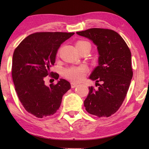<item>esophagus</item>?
I'll list each match as a JSON object with an SVG mask.
<instances>
[{"instance_id": "obj_1", "label": "esophagus", "mask_w": 149, "mask_h": 149, "mask_svg": "<svg viewBox=\"0 0 149 149\" xmlns=\"http://www.w3.org/2000/svg\"><path fill=\"white\" fill-rule=\"evenodd\" d=\"M77 84H75V83H71V87L72 88H75L76 87H77Z\"/></svg>"}]
</instances>
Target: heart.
Here are the masks:
<instances>
[{
    "label": "heart",
    "instance_id": "1",
    "mask_svg": "<svg viewBox=\"0 0 149 149\" xmlns=\"http://www.w3.org/2000/svg\"><path fill=\"white\" fill-rule=\"evenodd\" d=\"M89 43L86 41H79L76 42L75 46H83ZM87 71V67L85 65H72L64 69L63 74L65 78L73 82H79L84 79Z\"/></svg>",
    "mask_w": 149,
    "mask_h": 149
}]
</instances>
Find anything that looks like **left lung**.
Returning a JSON list of instances; mask_svg holds the SVG:
<instances>
[{"label":"left lung","mask_w":149,"mask_h":149,"mask_svg":"<svg viewBox=\"0 0 149 149\" xmlns=\"http://www.w3.org/2000/svg\"><path fill=\"white\" fill-rule=\"evenodd\" d=\"M76 33L91 40L99 54V65L89 77L99 84V89L89 87L84 100L85 110L99 118L109 117L120 108L129 89L133 77L131 51L114 30L91 28Z\"/></svg>","instance_id":"8db88e82"}]
</instances>
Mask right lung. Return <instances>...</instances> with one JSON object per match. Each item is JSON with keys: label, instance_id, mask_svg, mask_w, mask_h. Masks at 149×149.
I'll return each instance as SVG.
<instances>
[{"label": "right lung", "instance_id": "obj_1", "mask_svg": "<svg viewBox=\"0 0 149 149\" xmlns=\"http://www.w3.org/2000/svg\"><path fill=\"white\" fill-rule=\"evenodd\" d=\"M74 33L37 32L27 36L15 49L12 75L15 90L25 109L37 118L53 115L59 109L62 97L71 85L60 79L56 84H45V77L58 79L50 72L58 49Z\"/></svg>", "mask_w": 149, "mask_h": 149}]
</instances>
